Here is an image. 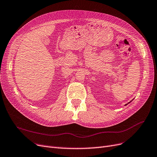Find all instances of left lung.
<instances>
[{"label": "left lung", "instance_id": "obj_1", "mask_svg": "<svg viewBox=\"0 0 157 157\" xmlns=\"http://www.w3.org/2000/svg\"><path fill=\"white\" fill-rule=\"evenodd\" d=\"M131 101H132V100H131ZM129 102V103H128V104H129V103H130V102ZM128 104H125V105H128Z\"/></svg>", "mask_w": 157, "mask_h": 157}]
</instances>
